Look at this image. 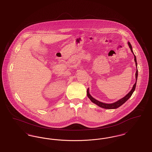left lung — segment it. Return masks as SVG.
<instances>
[{"label": "left lung", "instance_id": "8db88e82", "mask_svg": "<svg viewBox=\"0 0 152 152\" xmlns=\"http://www.w3.org/2000/svg\"><path fill=\"white\" fill-rule=\"evenodd\" d=\"M128 45L129 46L130 48V50L132 51V52L133 53L134 56V61H135V65L137 66V71L135 73V83L133 87V88L132 89V90L125 96V97H124L123 98L121 99H119V100H118L117 102H115V103H111V104H107V103H102V102H100L98 100H96L89 93V89L88 88L87 89V96L88 97V98L91 100V101L96 104V105H98L99 107H102V108H106V109H115L117 108L118 107H120L121 106H122L124 103H125V102L130 98L133 93L134 92V90L135 89V87H136V83H137V77H138V70H137V60H136V57L134 55V53L133 52V49H132V46L130 44V43L129 42H128Z\"/></svg>", "mask_w": 152, "mask_h": 152}]
</instances>
